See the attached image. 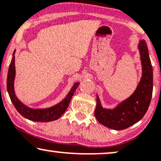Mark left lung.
Instances as JSON below:
<instances>
[{
  "mask_svg": "<svg viewBox=\"0 0 161 161\" xmlns=\"http://www.w3.org/2000/svg\"><path fill=\"white\" fill-rule=\"evenodd\" d=\"M139 50L142 66V76L133 94L114 109L103 108L97 94L94 115L100 124L108 128L121 130L130 127L143 118L151 102L153 90V67L145 40H140Z\"/></svg>",
  "mask_w": 161,
  "mask_h": 161,
  "instance_id": "left-lung-1",
  "label": "left lung"
}]
</instances>
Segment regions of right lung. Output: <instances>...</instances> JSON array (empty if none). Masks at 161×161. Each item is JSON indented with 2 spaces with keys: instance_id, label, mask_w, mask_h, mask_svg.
<instances>
[{
  "instance_id": "obj_1",
  "label": "right lung",
  "mask_w": 161,
  "mask_h": 161,
  "mask_svg": "<svg viewBox=\"0 0 161 161\" xmlns=\"http://www.w3.org/2000/svg\"><path fill=\"white\" fill-rule=\"evenodd\" d=\"M16 50L13 53V57L11 61L8 71L7 75V81H6V86H7V91L9 95L13 105L19 114H20L24 117L28 119L33 122H51L58 119L62 114L64 113L67 110L68 105H69L70 100L74 95L75 92L77 88L78 87L80 83H75L70 89V91L66 97L62 101L58 104L53 105V106L47 108H31L28 107L27 105L23 104L18 98L17 97L14 92V83L15 78V60H14V53Z\"/></svg>"
}]
</instances>
